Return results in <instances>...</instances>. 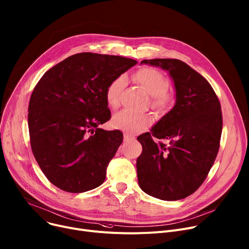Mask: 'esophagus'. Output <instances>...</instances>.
<instances>
[{
  "mask_svg": "<svg viewBox=\"0 0 249 249\" xmlns=\"http://www.w3.org/2000/svg\"><path fill=\"white\" fill-rule=\"evenodd\" d=\"M131 140H133V137H131V136L128 135V134H125V135H124V142H130Z\"/></svg>",
  "mask_w": 249,
  "mask_h": 249,
  "instance_id": "34e87169",
  "label": "esophagus"
}]
</instances>
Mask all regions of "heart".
Returning <instances> with one entry per match:
<instances>
[{
  "label": "heart",
  "mask_w": 249,
  "mask_h": 249,
  "mask_svg": "<svg viewBox=\"0 0 249 249\" xmlns=\"http://www.w3.org/2000/svg\"><path fill=\"white\" fill-rule=\"evenodd\" d=\"M133 79L149 94L151 95V105L154 109L162 111L166 109L171 101V95L167 92L168 79L157 69L145 67L138 70ZM125 86V78L119 76L114 79L106 88L105 98L110 108L116 109L120 104V95ZM151 117L147 114H134L123 110L115 114L112 124L115 128L136 133L151 124Z\"/></svg>",
  "instance_id": "1"
}]
</instances>
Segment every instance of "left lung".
<instances>
[{"label": "left lung", "mask_w": 249, "mask_h": 249, "mask_svg": "<svg viewBox=\"0 0 249 249\" xmlns=\"http://www.w3.org/2000/svg\"><path fill=\"white\" fill-rule=\"evenodd\" d=\"M141 64L169 73L176 101L151 133L137 137L142 145L136 163L138 183L158 199H183L200 187L217 156L222 132L220 102L208 81L184 62L153 59ZM153 137L169 144L156 143Z\"/></svg>", "instance_id": "8db88e82"}]
</instances>
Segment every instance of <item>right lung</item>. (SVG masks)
I'll list each match as a JSON object with an SVG mask.
<instances>
[{
  "label": "right lung",
  "instance_id": "add662e5",
  "mask_svg": "<svg viewBox=\"0 0 249 249\" xmlns=\"http://www.w3.org/2000/svg\"><path fill=\"white\" fill-rule=\"evenodd\" d=\"M137 64L120 56L79 53L48 70L33 90L28 113L30 142L39 166L58 188L81 193L100 186L123 141L110 120L105 92Z\"/></svg>",
  "mask_w": 249,
  "mask_h": 249
}]
</instances>
